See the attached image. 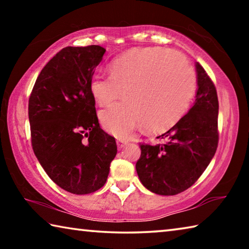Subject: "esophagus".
I'll list each match as a JSON object with an SVG mask.
<instances>
[{
  "label": "esophagus",
  "mask_w": 249,
  "mask_h": 249,
  "mask_svg": "<svg viewBox=\"0 0 249 249\" xmlns=\"http://www.w3.org/2000/svg\"><path fill=\"white\" fill-rule=\"evenodd\" d=\"M117 146H119V148H123L126 145L128 144V141H125V140H117Z\"/></svg>",
  "instance_id": "esophagus-1"
}]
</instances>
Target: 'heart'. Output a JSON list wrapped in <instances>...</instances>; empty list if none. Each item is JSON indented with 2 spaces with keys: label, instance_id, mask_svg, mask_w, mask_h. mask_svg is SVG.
Listing matches in <instances>:
<instances>
[{
  "label": "heart",
  "instance_id": "1",
  "mask_svg": "<svg viewBox=\"0 0 249 249\" xmlns=\"http://www.w3.org/2000/svg\"><path fill=\"white\" fill-rule=\"evenodd\" d=\"M196 90L191 66L170 49H133L114 59L109 72L95 71L90 91L96 102L108 104L120 98L125 102L108 105L99 113L103 127L119 138H127L145 125L149 130L174 126L189 107Z\"/></svg>",
  "mask_w": 249,
  "mask_h": 249
}]
</instances>
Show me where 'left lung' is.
<instances>
[{
  "instance_id": "obj_1",
  "label": "left lung",
  "mask_w": 249,
  "mask_h": 249,
  "mask_svg": "<svg viewBox=\"0 0 249 249\" xmlns=\"http://www.w3.org/2000/svg\"><path fill=\"white\" fill-rule=\"evenodd\" d=\"M197 91L193 107L178 123L157 138L159 144H142L136 162L141 182L160 196L187 190L203 174L218 144V100L212 80L196 64Z\"/></svg>"
}]
</instances>
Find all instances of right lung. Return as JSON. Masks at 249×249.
<instances>
[{"instance_id":"1","label":"right lung","mask_w":249,"mask_h":249,"mask_svg":"<svg viewBox=\"0 0 249 249\" xmlns=\"http://www.w3.org/2000/svg\"><path fill=\"white\" fill-rule=\"evenodd\" d=\"M104 53L98 45L61 49L40 71L28 101L34 154L49 178L73 195L102 188L117 153L115 138L100 127L90 91Z\"/></svg>"}]
</instances>
